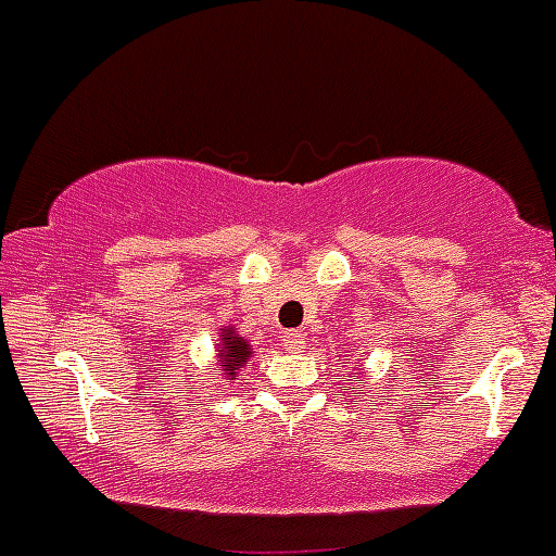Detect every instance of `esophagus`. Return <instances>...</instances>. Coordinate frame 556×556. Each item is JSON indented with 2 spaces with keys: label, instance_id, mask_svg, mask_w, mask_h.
<instances>
[{
  "label": "esophagus",
  "instance_id": "obj_1",
  "mask_svg": "<svg viewBox=\"0 0 556 556\" xmlns=\"http://www.w3.org/2000/svg\"><path fill=\"white\" fill-rule=\"evenodd\" d=\"M285 348H288L290 353H301L303 348H306V338H303L301 332H288L285 334Z\"/></svg>",
  "mask_w": 556,
  "mask_h": 556
}]
</instances>
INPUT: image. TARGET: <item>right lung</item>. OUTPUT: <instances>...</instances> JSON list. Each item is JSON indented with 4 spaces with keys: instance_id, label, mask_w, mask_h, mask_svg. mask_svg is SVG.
I'll return each mask as SVG.
<instances>
[{
    "instance_id": "add662e5",
    "label": "right lung",
    "mask_w": 556,
    "mask_h": 556,
    "mask_svg": "<svg viewBox=\"0 0 556 556\" xmlns=\"http://www.w3.org/2000/svg\"><path fill=\"white\" fill-rule=\"evenodd\" d=\"M216 367L222 369L224 380H237L240 369L245 367L253 356V348L242 334H237L235 327H222L218 332V343H216Z\"/></svg>"
}]
</instances>
